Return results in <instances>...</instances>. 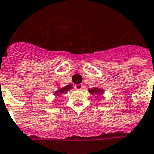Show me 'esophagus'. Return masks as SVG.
Masks as SVG:
<instances>
[{
	"instance_id": "obj_1",
	"label": "esophagus",
	"mask_w": 154,
	"mask_h": 154,
	"mask_svg": "<svg viewBox=\"0 0 154 154\" xmlns=\"http://www.w3.org/2000/svg\"><path fill=\"white\" fill-rule=\"evenodd\" d=\"M75 88L77 89V90H82L84 88V86H83L82 84H78V85L75 86Z\"/></svg>"
}]
</instances>
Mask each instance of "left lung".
Here are the masks:
<instances>
[{
  "label": "left lung",
  "instance_id": "8db88e82",
  "mask_svg": "<svg viewBox=\"0 0 154 154\" xmlns=\"http://www.w3.org/2000/svg\"><path fill=\"white\" fill-rule=\"evenodd\" d=\"M89 92L91 93V94H103V90L99 88H94V89H90Z\"/></svg>",
  "mask_w": 154,
  "mask_h": 154
}]
</instances>
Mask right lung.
Returning <instances> with one entry per match:
<instances>
[{
	"mask_svg": "<svg viewBox=\"0 0 154 154\" xmlns=\"http://www.w3.org/2000/svg\"><path fill=\"white\" fill-rule=\"evenodd\" d=\"M72 88V85H68V86H64V87H63V88L60 89L58 91L54 92V94H55V95H57V96H59V95H60L61 94L66 93V92L68 91H69V90Z\"/></svg>",
	"mask_w": 154,
	"mask_h": 154,
	"instance_id": "right-lung-1",
	"label": "right lung"
}]
</instances>
